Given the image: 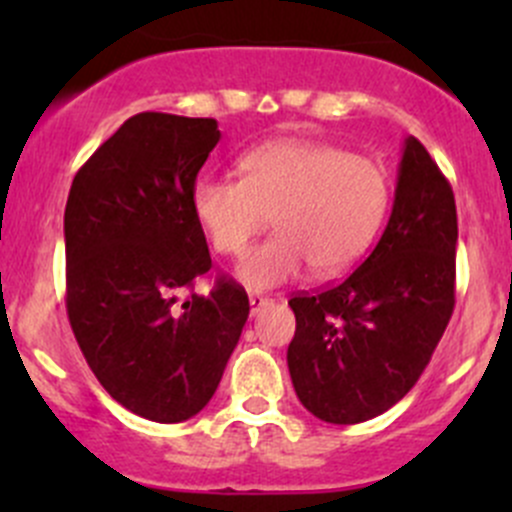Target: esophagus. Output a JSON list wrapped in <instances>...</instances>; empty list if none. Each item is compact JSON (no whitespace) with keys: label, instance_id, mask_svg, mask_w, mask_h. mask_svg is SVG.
Instances as JSON below:
<instances>
[{"label":"esophagus","instance_id":"obj_1","mask_svg":"<svg viewBox=\"0 0 512 512\" xmlns=\"http://www.w3.org/2000/svg\"><path fill=\"white\" fill-rule=\"evenodd\" d=\"M270 304H272V299L265 297V294H257V292L250 294V312L252 314H257V312H260V309L270 307Z\"/></svg>","mask_w":512,"mask_h":512}]
</instances>
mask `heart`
Returning a JSON list of instances; mask_svg holds the SVG:
<instances>
[{"label": "heart", "instance_id": "b5f03b06", "mask_svg": "<svg viewBox=\"0 0 512 512\" xmlns=\"http://www.w3.org/2000/svg\"><path fill=\"white\" fill-rule=\"evenodd\" d=\"M237 170L240 180L200 178L190 208L213 250L227 257L242 255L273 215L276 235L237 265L250 287L282 285L307 265L317 277L342 275L364 255L389 208L381 165L329 143H262Z\"/></svg>", "mask_w": 512, "mask_h": 512}]
</instances>
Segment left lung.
Listing matches in <instances>:
<instances>
[{
    "mask_svg": "<svg viewBox=\"0 0 512 512\" xmlns=\"http://www.w3.org/2000/svg\"><path fill=\"white\" fill-rule=\"evenodd\" d=\"M458 215L451 183L406 138L394 210L371 255L337 285L289 299L294 391L327 423H361L399 404L456 307Z\"/></svg>",
    "mask_w": 512,
    "mask_h": 512,
    "instance_id": "left-lung-1",
    "label": "left lung"
}]
</instances>
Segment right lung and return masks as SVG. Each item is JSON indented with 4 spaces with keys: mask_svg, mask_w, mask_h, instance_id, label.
Returning <instances> with one entry per match:
<instances>
[{
    "mask_svg": "<svg viewBox=\"0 0 512 512\" xmlns=\"http://www.w3.org/2000/svg\"><path fill=\"white\" fill-rule=\"evenodd\" d=\"M215 118L136 113L74 175L64 210L66 314L86 364L133 414L178 423L205 409L250 314L213 267L190 208L218 146Z\"/></svg>",
    "mask_w": 512,
    "mask_h": 512,
    "instance_id": "right-lung-1",
    "label": "right lung"
}]
</instances>
